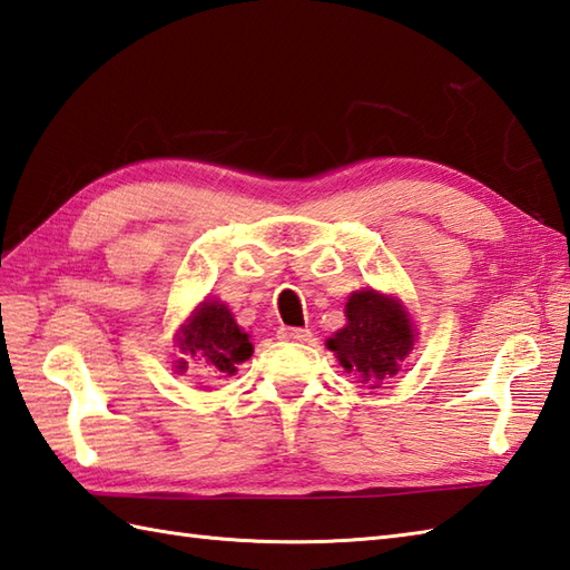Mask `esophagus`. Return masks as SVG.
Listing matches in <instances>:
<instances>
[{"mask_svg": "<svg viewBox=\"0 0 570 570\" xmlns=\"http://www.w3.org/2000/svg\"><path fill=\"white\" fill-rule=\"evenodd\" d=\"M281 338L285 341H307L312 336L309 328H297V326H281Z\"/></svg>", "mask_w": 570, "mask_h": 570, "instance_id": "obj_1", "label": "esophagus"}]
</instances>
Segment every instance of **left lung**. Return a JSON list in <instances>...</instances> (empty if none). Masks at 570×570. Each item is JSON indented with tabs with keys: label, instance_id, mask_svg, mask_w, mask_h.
<instances>
[{
	"label": "left lung",
	"instance_id": "left-lung-1",
	"mask_svg": "<svg viewBox=\"0 0 570 570\" xmlns=\"http://www.w3.org/2000/svg\"><path fill=\"white\" fill-rule=\"evenodd\" d=\"M414 324L400 299L377 289H358L346 302V326L326 341V348L358 383L377 387L397 375L414 348Z\"/></svg>",
	"mask_w": 570,
	"mask_h": 570
}]
</instances>
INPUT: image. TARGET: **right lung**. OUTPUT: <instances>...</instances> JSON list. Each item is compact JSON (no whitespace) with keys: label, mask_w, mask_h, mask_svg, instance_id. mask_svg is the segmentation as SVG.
Returning <instances> with one entry per match:
<instances>
[{"label":"right lung","mask_w":570,"mask_h":570,"mask_svg":"<svg viewBox=\"0 0 570 570\" xmlns=\"http://www.w3.org/2000/svg\"><path fill=\"white\" fill-rule=\"evenodd\" d=\"M178 348L185 356L178 361V371H187V358H195L214 375H234L253 353L248 334L236 324L229 307L217 299L202 302L180 326Z\"/></svg>","instance_id":"right-lung-1"}]
</instances>
